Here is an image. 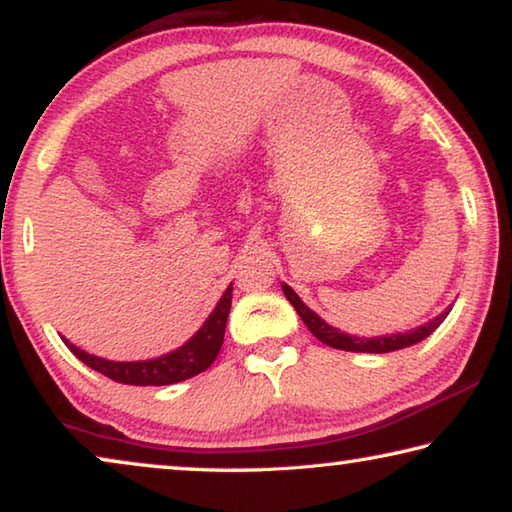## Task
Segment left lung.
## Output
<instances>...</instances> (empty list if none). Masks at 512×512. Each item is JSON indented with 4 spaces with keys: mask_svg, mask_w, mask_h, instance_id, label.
I'll list each match as a JSON object with an SVG mask.
<instances>
[{
    "mask_svg": "<svg viewBox=\"0 0 512 512\" xmlns=\"http://www.w3.org/2000/svg\"><path fill=\"white\" fill-rule=\"evenodd\" d=\"M282 291L287 300L293 305V309L298 311V316L302 318V323L307 325V329L311 334L316 336L318 341H323L329 348H339V350H348V352H372V354H381V352H393V350H402V348H409L413 343H420L427 339V336L433 332V329H438L440 323L447 318L449 309L445 314H440L438 318L429 320L427 325H422L418 329H411V332H404V334H391V336H379V339H359V336H350L345 332H339V329L329 327L323 318L316 316L314 311H311L305 302H302L296 291H293L289 284H282Z\"/></svg>",
    "mask_w": 512,
    "mask_h": 512,
    "instance_id": "1",
    "label": "left lung"
}]
</instances>
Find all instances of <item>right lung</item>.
Segmentation results:
<instances>
[{"mask_svg":"<svg viewBox=\"0 0 512 512\" xmlns=\"http://www.w3.org/2000/svg\"><path fill=\"white\" fill-rule=\"evenodd\" d=\"M232 305V284L219 300V305L205 320V325L198 329V332L189 339L183 348L176 352L164 354V357L151 359V361H108L101 357H94L76 345L69 343L65 345L76 354V359H81L85 366L92 370L101 372L110 379L119 381V384H131V386H167V384H178V381H185L189 377H196L198 372H203L212 366V361L219 354L223 345V334H225V323H228Z\"/></svg>","mask_w":512,"mask_h":512,"instance_id":"right-lung-1","label":"right lung"}]
</instances>
